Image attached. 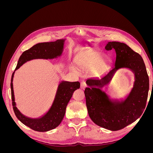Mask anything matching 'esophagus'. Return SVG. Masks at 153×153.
I'll return each mask as SVG.
<instances>
[{"label": "esophagus", "mask_w": 153, "mask_h": 153, "mask_svg": "<svg viewBox=\"0 0 153 153\" xmlns=\"http://www.w3.org/2000/svg\"><path fill=\"white\" fill-rule=\"evenodd\" d=\"M86 86H87V85H86L85 82H82L80 83V88H81V89H85V88L86 87Z\"/></svg>", "instance_id": "1"}]
</instances>
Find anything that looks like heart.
Instances as JSON below:
<instances>
[{"label":"heart","instance_id":"1","mask_svg":"<svg viewBox=\"0 0 153 153\" xmlns=\"http://www.w3.org/2000/svg\"><path fill=\"white\" fill-rule=\"evenodd\" d=\"M103 56L102 53H95L90 51H84L78 54L75 58V64L78 69L85 70L94 68ZM111 63V59L106 57L97 66V70L101 72L107 68ZM72 70L76 71V69L73 67Z\"/></svg>","mask_w":153,"mask_h":153}]
</instances>
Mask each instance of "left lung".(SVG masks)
Returning a JSON list of instances; mask_svg holds the SVG:
<instances>
[{"label":"left lung","mask_w":153,"mask_h":153,"mask_svg":"<svg viewBox=\"0 0 153 153\" xmlns=\"http://www.w3.org/2000/svg\"><path fill=\"white\" fill-rule=\"evenodd\" d=\"M106 50L114 49L116 59L114 67L105 75L86 80L89 87L84 91L88 114L99 126L117 131L135 122L140 117L146 105L149 88V76L142 57L123 43L112 41L106 45ZM121 68H128L134 73L135 82L127 98L119 102L110 99L100 87L111 79Z\"/></svg>","instance_id":"1"}]
</instances>
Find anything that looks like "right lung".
I'll return each instance as SVG.
<instances>
[{"instance_id":"obj_1","label":"right lung","mask_w":153,"mask_h":153,"mask_svg":"<svg viewBox=\"0 0 153 153\" xmlns=\"http://www.w3.org/2000/svg\"><path fill=\"white\" fill-rule=\"evenodd\" d=\"M64 41L65 39H58L53 42L41 43L34 45L30 49L23 52L18 60L15 70L13 73L11 80V90L14 112L16 117L23 124L34 131H48L57 127L61 124L65 115L67 105L71 98L74 91L80 88V82L62 81L58 86L53 102L49 110L41 117L33 119L25 116L16 106L13 85L14 74L23 64L30 60L36 59H52L60 57L63 52Z\"/></svg>"}]
</instances>
